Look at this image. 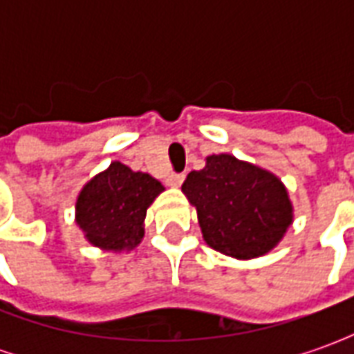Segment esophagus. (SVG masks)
<instances>
[{"instance_id": "1", "label": "esophagus", "mask_w": 354, "mask_h": 354, "mask_svg": "<svg viewBox=\"0 0 354 354\" xmlns=\"http://www.w3.org/2000/svg\"><path fill=\"white\" fill-rule=\"evenodd\" d=\"M184 174H174V172H172V174L167 176V184H169L170 187H180L182 182H184Z\"/></svg>"}]
</instances>
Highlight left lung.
Masks as SVG:
<instances>
[{"label": "left lung", "mask_w": 354, "mask_h": 354, "mask_svg": "<svg viewBox=\"0 0 354 354\" xmlns=\"http://www.w3.org/2000/svg\"><path fill=\"white\" fill-rule=\"evenodd\" d=\"M182 192L197 208L207 245L237 260L273 250L294 220L281 180L230 153L207 157L205 169L187 174Z\"/></svg>", "instance_id": "8db88e82"}]
</instances>
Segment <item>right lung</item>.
I'll list each match as a JSON object with an SVG mask.
<instances>
[{
    "label": "right lung",
    "mask_w": 354,
    "mask_h": 354,
    "mask_svg": "<svg viewBox=\"0 0 354 354\" xmlns=\"http://www.w3.org/2000/svg\"><path fill=\"white\" fill-rule=\"evenodd\" d=\"M165 187L146 172L111 162L83 185L75 203V222L85 239L102 250H132L144 239L149 205Z\"/></svg>",
    "instance_id": "obj_1"
}]
</instances>
